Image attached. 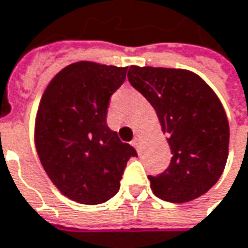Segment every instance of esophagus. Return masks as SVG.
Wrapping results in <instances>:
<instances>
[{
  "label": "esophagus",
  "instance_id": "obj_1",
  "mask_svg": "<svg viewBox=\"0 0 248 248\" xmlns=\"http://www.w3.org/2000/svg\"><path fill=\"white\" fill-rule=\"evenodd\" d=\"M131 145H132L134 148H135V149H137V150H138V149H139V139H138V138H134V139H132V140H131Z\"/></svg>",
  "mask_w": 248,
  "mask_h": 248
}]
</instances>
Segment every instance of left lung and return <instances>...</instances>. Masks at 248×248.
<instances>
[{"label":"left lung","instance_id":"obj_1","mask_svg":"<svg viewBox=\"0 0 248 248\" xmlns=\"http://www.w3.org/2000/svg\"><path fill=\"white\" fill-rule=\"evenodd\" d=\"M128 81L150 102L168 134L172 157L163 172L148 176L153 193L170 203L204 195L222 175L229 146V124L214 91L181 69L131 66Z\"/></svg>","mask_w":248,"mask_h":248}]
</instances>
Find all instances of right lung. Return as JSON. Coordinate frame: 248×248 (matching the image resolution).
<instances>
[{"instance_id": "obj_1", "label": "right lung", "mask_w": 248, "mask_h": 248, "mask_svg": "<svg viewBox=\"0 0 248 248\" xmlns=\"http://www.w3.org/2000/svg\"><path fill=\"white\" fill-rule=\"evenodd\" d=\"M128 67L77 62L44 92L35 120V148L55 186L77 203L100 204L117 195L137 152L108 127L111 95Z\"/></svg>"}]
</instances>
